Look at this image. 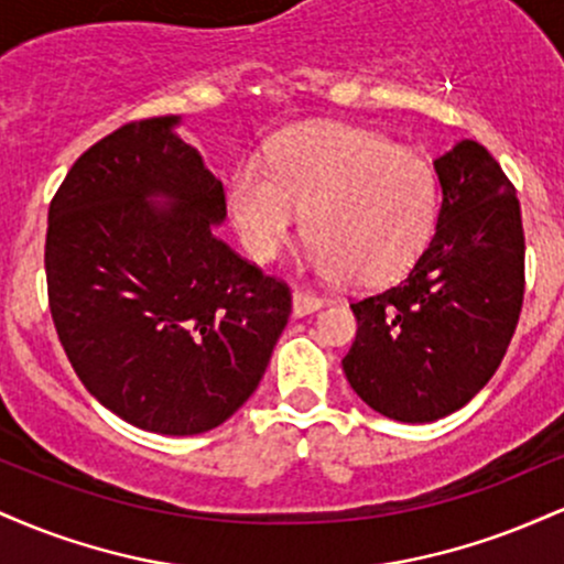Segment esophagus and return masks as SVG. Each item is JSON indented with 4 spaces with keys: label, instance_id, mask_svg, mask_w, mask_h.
<instances>
[{
    "label": "esophagus",
    "instance_id": "obj_1",
    "mask_svg": "<svg viewBox=\"0 0 564 564\" xmlns=\"http://www.w3.org/2000/svg\"><path fill=\"white\" fill-rule=\"evenodd\" d=\"M321 307H323L321 296L310 294V291H304V289H296L294 296H291V310H294L296 318H304V315L315 313V310H321Z\"/></svg>",
    "mask_w": 564,
    "mask_h": 564
}]
</instances>
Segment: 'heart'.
I'll return each instance as SVG.
<instances>
[{"mask_svg":"<svg viewBox=\"0 0 564 564\" xmlns=\"http://www.w3.org/2000/svg\"><path fill=\"white\" fill-rule=\"evenodd\" d=\"M230 217L243 249L270 262L300 236L304 212L315 273L355 286L403 278L435 236L437 180L416 153L347 124L296 129L230 180Z\"/></svg>","mask_w":564,"mask_h":564,"instance_id":"b5f03b06","label":"heart"}]
</instances>
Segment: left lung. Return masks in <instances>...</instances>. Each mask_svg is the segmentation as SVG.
I'll use <instances>...</instances> for the list:
<instances>
[{
	"mask_svg": "<svg viewBox=\"0 0 564 564\" xmlns=\"http://www.w3.org/2000/svg\"><path fill=\"white\" fill-rule=\"evenodd\" d=\"M443 206L430 246L394 286L355 300L341 360L366 405L424 424L467 405L501 366L525 296L514 185L475 140L435 159Z\"/></svg>",
	"mask_w": 564,
	"mask_h": 564,
	"instance_id": "1",
	"label": "left lung"
}]
</instances>
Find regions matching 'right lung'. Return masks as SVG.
I'll use <instances>...</instances> for the list:
<instances>
[{
	"instance_id": "1",
	"label": "right lung",
	"mask_w": 564,
	"mask_h": 564,
	"mask_svg": "<svg viewBox=\"0 0 564 564\" xmlns=\"http://www.w3.org/2000/svg\"><path fill=\"white\" fill-rule=\"evenodd\" d=\"M129 121L84 151L50 204L44 270L57 339L108 411L200 435L260 384L291 291L219 241L225 187L172 127ZM161 195L170 205H151Z\"/></svg>"
}]
</instances>
